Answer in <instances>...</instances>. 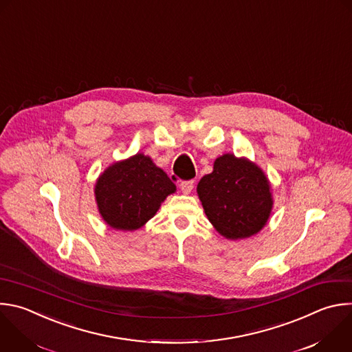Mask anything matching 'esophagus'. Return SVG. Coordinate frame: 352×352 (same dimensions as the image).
Returning a JSON list of instances; mask_svg holds the SVG:
<instances>
[{
  "label": "esophagus",
  "mask_w": 352,
  "mask_h": 352,
  "mask_svg": "<svg viewBox=\"0 0 352 352\" xmlns=\"http://www.w3.org/2000/svg\"><path fill=\"white\" fill-rule=\"evenodd\" d=\"M193 186H195V182H193L192 179H189V181H182V182H181V185H179V188H181L182 193H185V195L190 193V192H192V189H193Z\"/></svg>",
  "instance_id": "34e87169"
}]
</instances>
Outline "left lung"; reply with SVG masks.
Wrapping results in <instances>:
<instances>
[{
  "mask_svg": "<svg viewBox=\"0 0 352 352\" xmlns=\"http://www.w3.org/2000/svg\"><path fill=\"white\" fill-rule=\"evenodd\" d=\"M204 212L226 239L253 236L267 223L272 193L264 173L248 159L230 153L218 157L211 174L197 185Z\"/></svg>",
  "mask_w": 352,
  "mask_h": 352,
  "instance_id": "8db88e82",
  "label": "left lung"
}]
</instances>
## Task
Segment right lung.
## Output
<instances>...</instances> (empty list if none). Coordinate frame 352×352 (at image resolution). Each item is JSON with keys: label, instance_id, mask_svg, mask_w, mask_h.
Here are the masks:
<instances>
[{"label": "right lung", "instance_id": "1", "mask_svg": "<svg viewBox=\"0 0 352 352\" xmlns=\"http://www.w3.org/2000/svg\"><path fill=\"white\" fill-rule=\"evenodd\" d=\"M174 192L167 174L142 153L110 166L95 186L100 215L110 228L122 230L141 228Z\"/></svg>", "mask_w": 352, "mask_h": 352}]
</instances>
